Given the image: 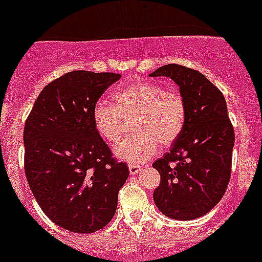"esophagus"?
Instances as JSON below:
<instances>
[{
    "mask_svg": "<svg viewBox=\"0 0 262 262\" xmlns=\"http://www.w3.org/2000/svg\"><path fill=\"white\" fill-rule=\"evenodd\" d=\"M128 170H129V173H131V174H138L140 170H143V168H142V166H139V165H131V164H129Z\"/></svg>",
    "mask_w": 262,
    "mask_h": 262,
    "instance_id": "obj_1",
    "label": "esophagus"
}]
</instances>
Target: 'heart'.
<instances>
[{
  "label": "heart",
  "instance_id": "obj_1",
  "mask_svg": "<svg viewBox=\"0 0 262 262\" xmlns=\"http://www.w3.org/2000/svg\"><path fill=\"white\" fill-rule=\"evenodd\" d=\"M114 106L98 102L93 108L97 133L106 142L115 144L128 129L134 119V135L114 148L122 161L140 165L155 155L159 143L169 147L181 135L186 120V106L182 96L165 90L154 82L138 81L115 92Z\"/></svg>",
  "mask_w": 262,
  "mask_h": 262
}]
</instances>
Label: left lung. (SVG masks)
I'll list each match as a JSON object with an SVG mask.
<instances>
[{
    "label": "left lung",
    "instance_id": "8db88e82",
    "mask_svg": "<svg viewBox=\"0 0 262 262\" xmlns=\"http://www.w3.org/2000/svg\"><path fill=\"white\" fill-rule=\"evenodd\" d=\"M149 76L174 81L186 106L181 135L152 164L161 177L154 201L165 216L193 221L214 209L230 182L235 133L226 99L202 73L184 66L168 64Z\"/></svg>",
    "mask_w": 262,
    "mask_h": 262
}]
</instances>
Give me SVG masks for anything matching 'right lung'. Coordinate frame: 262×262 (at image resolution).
<instances>
[{
    "label": "right lung",
    "mask_w": 262,
    "mask_h": 262,
    "mask_svg": "<svg viewBox=\"0 0 262 262\" xmlns=\"http://www.w3.org/2000/svg\"><path fill=\"white\" fill-rule=\"evenodd\" d=\"M119 78L107 72H69L41 90L25 124L30 189L51 221L71 232L103 228L128 178L127 165L111 157L93 122L97 101Z\"/></svg>",
    "instance_id": "1"
}]
</instances>
